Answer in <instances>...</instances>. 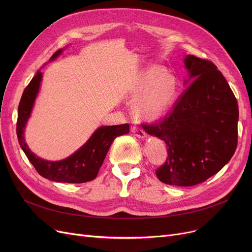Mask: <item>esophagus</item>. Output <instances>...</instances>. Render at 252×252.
I'll return each mask as SVG.
<instances>
[{
    "instance_id": "1",
    "label": "esophagus",
    "mask_w": 252,
    "mask_h": 252,
    "mask_svg": "<svg viewBox=\"0 0 252 252\" xmlns=\"http://www.w3.org/2000/svg\"><path fill=\"white\" fill-rule=\"evenodd\" d=\"M131 131H133L134 135L138 138H145V137H146V133H145V130L141 127L133 126V127H131Z\"/></svg>"
}]
</instances>
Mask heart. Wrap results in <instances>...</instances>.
I'll use <instances>...</instances> for the list:
<instances>
[{
    "mask_svg": "<svg viewBox=\"0 0 252 252\" xmlns=\"http://www.w3.org/2000/svg\"><path fill=\"white\" fill-rule=\"evenodd\" d=\"M145 90L147 92L136 103V112L146 118H155L166 109L173 100L176 85L174 78L165 73L161 66H151L140 74L133 93L139 95Z\"/></svg>",
    "mask_w": 252,
    "mask_h": 252,
    "instance_id": "heart-1",
    "label": "heart"
}]
</instances>
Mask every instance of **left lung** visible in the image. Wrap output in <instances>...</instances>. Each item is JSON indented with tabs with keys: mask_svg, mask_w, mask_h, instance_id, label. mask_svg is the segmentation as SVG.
I'll return each instance as SVG.
<instances>
[{
	"mask_svg": "<svg viewBox=\"0 0 252 252\" xmlns=\"http://www.w3.org/2000/svg\"><path fill=\"white\" fill-rule=\"evenodd\" d=\"M191 84L162 121L142 127L163 140L167 158L156 169L162 183L189 187L226 165L237 148L238 103L226 78L208 60L187 55Z\"/></svg>",
	"mask_w": 252,
	"mask_h": 252,
	"instance_id": "left-lung-1",
	"label": "left lung"
}]
</instances>
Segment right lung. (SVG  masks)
Returning <instances> with one entry per match:
<instances>
[{"instance_id": "obj_1", "label": "right lung", "mask_w": 252, "mask_h": 252, "mask_svg": "<svg viewBox=\"0 0 252 252\" xmlns=\"http://www.w3.org/2000/svg\"><path fill=\"white\" fill-rule=\"evenodd\" d=\"M62 49L55 52L51 59L57 58ZM42 81V72L37 71L29 86L25 88L18 106V118L16 133L20 147L26 157L42 177L54 182L79 184L94 180L107 154L112 142L116 137L127 134L129 125L100 126L91 136L87 143L69 157L59 161H49L37 157L31 151L24 140V128L31 116L33 103Z\"/></svg>"}]
</instances>
